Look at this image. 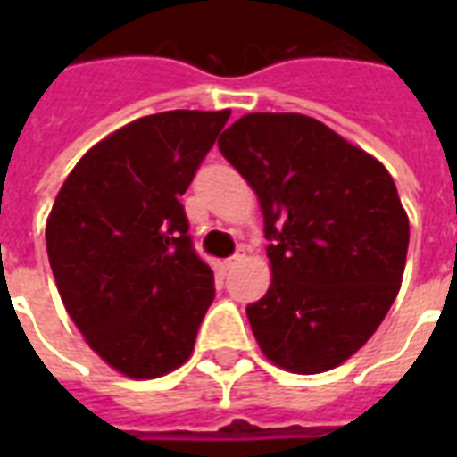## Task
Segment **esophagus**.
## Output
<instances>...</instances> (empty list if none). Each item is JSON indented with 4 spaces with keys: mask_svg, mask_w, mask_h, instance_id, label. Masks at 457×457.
Wrapping results in <instances>:
<instances>
[{
    "mask_svg": "<svg viewBox=\"0 0 457 457\" xmlns=\"http://www.w3.org/2000/svg\"><path fill=\"white\" fill-rule=\"evenodd\" d=\"M242 258H244V249H239L235 256H229L228 261H225V268H235V265L242 263Z\"/></svg>",
    "mask_w": 457,
    "mask_h": 457,
    "instance_id": "1",
    "label": "esophagus"
}]
</instances>
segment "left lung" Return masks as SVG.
Masks as SVG:
<instances>
[{"mask_svg":"<svg viewBox=\"0 0 457 457\" xmlns=\"http://www.w3.org/2000/svg\"><path fill=\"white\" fill-rule=\"evenodd\" d=\"M261 199L272 282L246 305L275 365L315 375L351 358L396 299L411 225L389 170L301 113H249L218 139Z\"/></svg>","mask_w":457,"mask_h":457,"instance_id":"obj_1","label":"left lung"}]
</instances>
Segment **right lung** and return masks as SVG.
<instances>
[{
  "instance_id": "right-lung-1",
  "label": "right lung",
  "mask_w": 457,
  "mask_h": 457,
  "mask_svg": "<svg viewBox=\"0 0 457 457\" xmlns=\"http://www.w3.org/2000/svg\"><path fill=\"white\" fill-rule=\"evenodd\" d=\"M229 111H165L89 149L46 220L61 301L111 368L154 379L192 355L213 270L196 253L179 196Z\"/></svg>"
}]
</instances>
